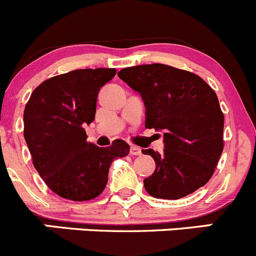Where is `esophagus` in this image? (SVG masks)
Listing matches in <instances>:
<instances>
[{"label":"esophagus","instance_id":"1","mask_svg":"<svg viewBox=\"0 0 256 256\" xmlns=\"http://www.w3.org/2000/svg\"><path fill=\"white\" fill-rule=\"evenodd\" d=\"M130 154L132 156H140L142 154V150L137 146H130Z\"/></svg>","mask_w":256,"mask_h":256}]
</instances>
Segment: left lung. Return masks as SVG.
Here are the masks:
<instances>
[{
	"label": "left lung",
	"instance_id": "1",
	"mask_svg": "<svg viewBox=\"0 0 256 256\" xmlns=\"http://www.w3.org/2000/svg\"><path fill=\"white\" fill-rule=\"evenodd\" d=\"M118 76L142 96L146 128L163 132L162 153L142 150L156 162L146 191L177 200L208 184L224 150V114L208 82L164 64L126 68Z\"/></svg>",
	"mask_w": 256,
	"mask_h": 256
}]
</instances>
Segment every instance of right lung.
Returning <instances> with one entry per match:
<instances>
[{
	"label": "right lung",
	"instance_id": "1",
	"mask_svg": "<svg viewBox=\"0 0 256 256\" xmlns=\"http://www.w3.org/2000/svg\"><path fill=\"white\" fill-rule=\"evenodd\" d=\"M116 69H78L41 82L24 112V137L36 171L64 198L88 201L103 192L109 167L130 146L116 140L100 148L86 140L84 126L94 120L100 88Z\"/></svg>",
	"mask_w": 256,
	"mask_h": 256
}]
</instances>
